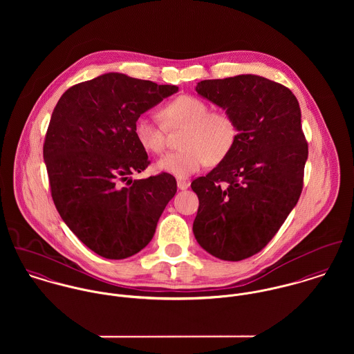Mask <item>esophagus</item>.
Segmentation results:
<instances>
[{
  "label": "esophagus",
  "instance_id": "34e87169",
  "mask_svg": "<svg viewBox=\"0 0 354 354\" xmlns=\"http://www.w3.org/2000/svg\"><path fill=\"white\" fill-rule=\"evenodd\" d=\"M177 187H178V189L184 191V189H187L189 187V181L180 178V180H177Z\"/></svg>",
  "mask_w": 354,
  "mask_h": 354
}]
</instances>
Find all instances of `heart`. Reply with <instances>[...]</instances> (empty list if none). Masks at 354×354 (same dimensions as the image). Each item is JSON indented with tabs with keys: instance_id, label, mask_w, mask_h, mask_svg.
<instances>
[{
	"instance_id": "heart-1",
	"label": "heart",
	"mask_w": 354,
	"mask_h": 354,
	"mask_svg": "<svg viewBox=\"0 0 354 354\" xmlns=\"http://www.w3.org/2000/svg\"><path fill=\"white\" fill-rule=\"evenodd\" d=\"M162 122L142 114L133 124L139 145L152 153L166 149V129L184 128L180 139L183 150L170 152L158 160L162 171L178 178L189 177L203 166L225 160L237 142V125L225 110H209L207 102L195 95H180L160 110Z\"/></svg>"
}]
</instances>
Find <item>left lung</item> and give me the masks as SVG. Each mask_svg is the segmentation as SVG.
Returning <instances> with one entry per match:
<instances>
[{"label":"left lung","mask_w":354,"mask_h":354,"mask_svg":"<svg viewBox=\"0 0 354 354\" xmlns=\"http://www.w3.org/2000/svg\"><path fill=\"white\" fill-rule=\"evenodd\" d=\"M196 91L234 118L237 142L191 184L199 198L194 234L212 256L244 260L272 240L300 199L308 158L300 104L288 87L256 75L203 80Z\"/></svg>","instance_id":"1"}]
</instances>
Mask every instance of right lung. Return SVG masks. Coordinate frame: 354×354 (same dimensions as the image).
<instances>
[{"label": "right lung", "mask_w": 354, "mask_h": 354, "mask_svg": "<svg viewBox=\"0 0 354 354\" xmlns=\"http://www.w3.org/2000/svg\"><path fill=\"white\" fill-rule=\"evenodd\" d=\"M177 91L111 72L72 86L53 110L44 143L51 198L66 226L102 257L142 251L177 192L169 173L129 178L150 165L133 133L136 118Z\"/></svg>", "instance_id": "add662e5"}]
</instances>
